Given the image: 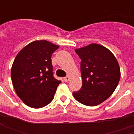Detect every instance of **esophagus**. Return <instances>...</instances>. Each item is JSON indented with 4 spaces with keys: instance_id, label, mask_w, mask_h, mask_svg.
<instances>
[{
    "instance_id": "1",
    "label": "esophagus",
    "mask_w": 134,
    "mask_h": 134,
    "mask_svg": "<svg viewBox=\"0 0 134 134\" xmlns=\"http://www.w3.org/2000/svg\"><path fill=\"white\" fill-rule=\"evenodd\" d=\"M64 81L65 82H68V81H70V76H67V77H65L64 78Z\"/></svg>"
}]
</instances>
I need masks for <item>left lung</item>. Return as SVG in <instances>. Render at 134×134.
<instances>
[{"label": "left lung", "mask_w": 134, "mask_h": 134, "mask_svg": "<svg viewBox=\"0 0 134 134\" xmlns=\"http://www.w3.org/2000/svg\"><path fill=\"white\" fill-rule=\"evenodd\" d=\"M81 59L82 85L72 93L79 103L95 106L111 96L118 86L121 77L119 64L110 51L98 44H90L76 49Z\"/></svg>", "instance_id": "8db88e82"}]
</instances>
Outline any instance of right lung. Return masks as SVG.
Segmentation results:
<instances>
[{
    "label": "right lung",
    "instance_id": "1",
    "mask_svg": "<svg viewBox=\"0 0 134 134\" xmlns=\"http://www.w3.org/2000/svg\"><path fill=\"white\" fill-rule=\"evenodd\" d=\"M47 40L34 41L16 55L11 80L17 96L26 105L40 108L50 103L61 82L54 77L52 54L59 48Z\"/></svg>",
    "mask_w": 134,
    "mask_h": 134
}]
</instances>
